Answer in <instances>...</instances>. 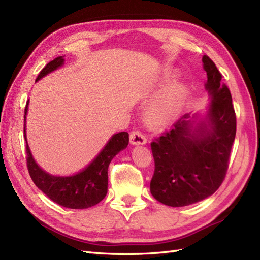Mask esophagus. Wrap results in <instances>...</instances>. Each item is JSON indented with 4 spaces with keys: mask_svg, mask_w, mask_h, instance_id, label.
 <instances>
[{
    "mask_svg": "<svg viewBox=\"0 0 260 260\" xmlns=\"http://www.w3.org/2000/svg\"><path fill=\"white\" fill-rule=\"evenodd\" d=\"M130 142L133 145H142L146 143V137L144 136V133L136 130V131H132L130 133Z\"/></svg>",
    "mask_w": 260,
    "mask_h": 260,
    "instance_id": "esophagus-1",
    "label": "esophagus"
}]
</instances>
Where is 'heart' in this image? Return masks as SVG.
Instances as JSON below:
<instances>
[{
  "label": "heart",
  "mask_w": 260,
  "mask_h": 260,
  "mask_svg": "<svg viewBox=\"0 0 260 260\" xmlns=\"http://www.w3.org/2000/svg\"><path fill=\"white\" fill-rule=\"evenodd\" d=\"M185 88L176 84L168 88L157 101L147 108L146 119L153 127H162L176 117L184 101Z\"/></svg>",
  "instance_id": "heart-1"
}]
</instances>
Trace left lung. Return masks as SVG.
I'll use <instances>...</instances> for the list:
<instances>
[{"label": "left lung", "instance_id": "left-lung-1", "mask_svg": "<svg viewBox=\"0 0 260 260\" xmlns=\"http://www.w3.org/2000/svg\"><path fill=\"white\" fill-rule=\"evenodd\" d=\"M206 89L211 96L206 120L196 123L188 114L151 143L154 175L150 190L157 201L185 207L213 194L225 178L236 135V116L229 87L208 55Z\"/></svg>", "mask_w": 260, "mask_h": 260}]
</instances>
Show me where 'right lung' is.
I'll return each mask as SVG.
<instances>
[{
	"mask_svg": "<svg viewBox=\"0 0 260 260\" xmlns=\"http://www.w3.org/2000/svg\"><path fill=\"white\" fill-rule=\"evenodd\" d=\"M64 59L58 57L50 61L41 70L36 81L60 68ZM28 102L24 115V136L26 140L27 168L30 177L41 191L58 205L70 209H86L101 202L108 189V166L117 154L127 147L129 133L119 132L111 137L101 153L85 170L73 176H52L46 173L35 162L26 139V115Z\"/></svg>",
	"mask_w": 260,
	"mask_h": 260,
	"instance_id": "1",
	"label": "right lung"
}]
</instances>
